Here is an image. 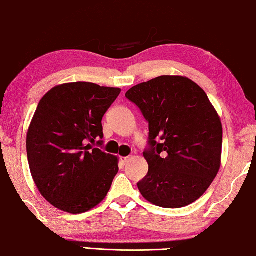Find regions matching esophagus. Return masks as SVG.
I'll return each mask as SVG.
<instances>
[{"label":"esophagus","instance_id":"34e87169","mask_svg":"<svg viewBox=\"0 0 256 256\" xmlns=\"http://www.w3.org/2000/svg\"><path fill=\"white\" fill-rule=\"evenodd\" d=\"M128 160H130V157H120V162L122 165H126L128 163Z\"/></svg>","mask_w":256,"mask_h":256}]
</instances>
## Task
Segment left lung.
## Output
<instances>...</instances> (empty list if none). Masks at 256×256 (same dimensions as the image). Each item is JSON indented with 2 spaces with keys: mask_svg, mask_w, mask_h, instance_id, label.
I'll list each match as a JSON object with an SVG mask.
<instances>
[{
  "mask_svg": "<svg viewBox=\"0 0 256 256\" xmlns=\"http://www.w3.org/2000/svg\"><path fill=\"white\" fill-rule=\"evenodd\" d=\"M125 96L148 122L142 196L165 208L196 202L216 179L221 164L222 124L208 96L192 80L160 76L138 84Z\"/></svg>",
  "mask_w": 256,
  "mask_h": 256,
  "instance_id": "1",
  "label": "left lung"
}]
</instances>
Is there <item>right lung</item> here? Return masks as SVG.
Instances as JSON below:
<instances>
[{
	"label": "right lung",
	"instance_id": "right-lung-1",
	"mask_svg": "<svg viewBox=\"0 0 256 256\" xmlns=\"http://www.w3.org/2000/svg\"><path fill=\"white\" fill-rule=\"evenodd\" d=\"M120 88L76 82L40 99L27 133V157L40 192L72 214L104 200L118 172L117 157L102 152V117Z\"/></svg>",
	"mask_w": 256,
	"mask_h": 256
}]
</instances>
